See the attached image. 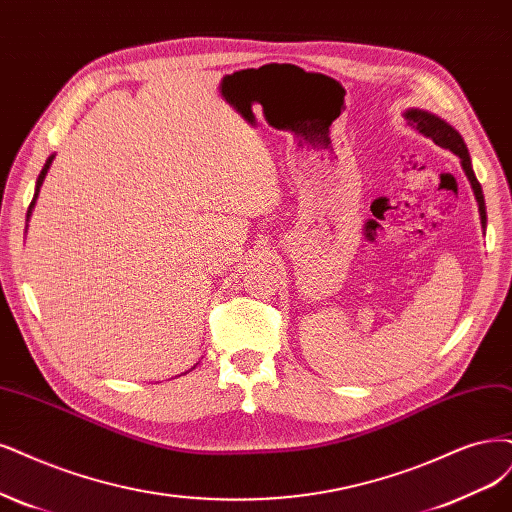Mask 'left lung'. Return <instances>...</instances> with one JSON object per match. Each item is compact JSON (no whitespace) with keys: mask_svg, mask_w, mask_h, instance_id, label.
I'll return each mask as SVG.
<instances>
[{"mask_svg":"<svg viewBox=\"0 0 512 512\" xmlns=\"http://www.w3.org/2000/svg\"><path fill=\"white\" fill-rule=\"evenodd\" d=\"M404 118H407V125L413 127L415 131H419L421 135L430 137L432 142L440 148L445 150H451L455 156H460L462 161V169L464 173L468 175V182L474 190V197H477V203H479V211H481V222L485 224V199H483V188L477 180V175H474L472 171V163H470V154H468V148L464 144L462 135L457 133L449 122H445L443 118H438L436 114H430L426 110H417V108H411L404 112Z\"/></svg>","mask_w":512,"mask_h":512,"instance_id":"left-lung-1","label":"left lung"}]
</instances>
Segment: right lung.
Segmentation results:
<instances>
[{
	"mask_svg": "<svg viewBox=\"0 0 512 512\" xmlns=\"http://www.w3.org/2000/svg\"><path fill=\"white\" fill-rule=\"evenodd\" d=\"M52 158H55V154H52V156H48V161H46V165L42 167V171H40V175H38V182H35V192H33V201H31V205H29V209H27V220L31 218V211H33V207H35V201H38V195H40V188H42V182H44V178H46V173H48V169H50V165H52Z\"/></svg>",
	"mask_w": 512,
	"mask_h": 512,
	"instance_id": "obj_1",
	"label": "right lung"
}]
</instances>
